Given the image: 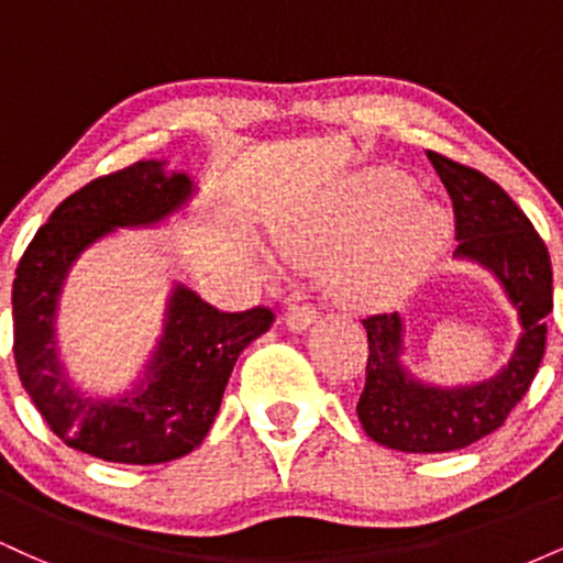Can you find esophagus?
Masks as SVG:
<instances>
[{"mask_svg": "<svg viewBox=\"0 0 563 563\" xmlns=\"http://www.w3.org/2000/svg\"><path fill=\"white\" fill-rule=\"evenodd\" d=\"M314 318H318V312H314L312 303L303 301L301 294H296L294 299L288 301L286 325L290 328V331H307V328L314 322Z\"/></svg>", "mask_w": 563, "mask_h": 563, "instance_id": "1", "label": "esophagus"}]
</instances>
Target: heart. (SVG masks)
<instances>
[{"label": "heart", "instance_id": "obj_1", "mask_svg": "<svg viewBox=\"0 0 563 563\" xmlns=\"http://www.w3.org/2000/svg\"><path fill=\"white\" fill-rule=\"evenodd\" d=\"M416 187L399 172H373L346 185L325 209L283 235L299 260L333 254L331 288L349 303H378L402 294L421 275L448 235L434 203L412 198Z\"/></svg>", "mask_w": 563, "mask_h": 563}]
</instances>
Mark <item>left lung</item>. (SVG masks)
I'll return each mask as SVG.
<instances>
[{"instance_id": "1", "label": "left lung", "mask_w": 563, "mask_h": 563, "mask_svg": "<svg viewBox=\"0 0 563 563\" xmlns=\"http://www.w3.org/2000/svg\"><path fill=\"white\" fill-rule=\"evenodd\" d=\"M426 156L452 198L455 256L493 269L519 309L525 333L497 376L474 386L439 389L399 365L402 320L397 312L365 318L371 354L357 416L367 437L399 452H452L500 429L532 386L545 354V318L553 309L551 256L525 211L487 174L442 153L426 151Z\"/></svg>"}]
</instances>
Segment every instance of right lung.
Masks as SVG:
<instances>
[{"label":"right lung","mask_w":563,"mask_h":563,"mask_svg":"<svg viewBox=\"0 0 563 563\" xmlns=\"http://www.w3.org/2000/svg\"><path fill=\"white\" fill-rule=\"evenodd\" d=\"M190 196V177H166L161 161L97 177L57 206L15 269L12 352L23 389L68 448L100 461L153 466L196 450L214 423L238 354L275 322L269 307L222 312L177 286L153 363L132 391L92 399L68 384L53 322L70 264L115 228L156 224Z\"/></svg>","instance_id":"1"}]
</instances>
